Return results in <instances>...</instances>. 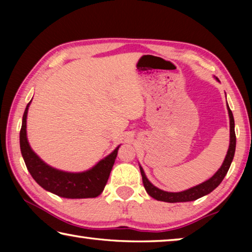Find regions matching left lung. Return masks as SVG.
Segmentation results:
<instances>
[{
  "label": "left lung",
  "mask_w": 252,
  "mask_h": 252,
  "mask_svg": "<svg viewBox=\"0 0 252 252\" xmlns=\"http://www.w3.org/2000/svg\"><path fill=\"white\" fill-rule=\"evenodd\" d=\"M228 112H229V118H230V146L228 149L227 156H225V159L223 161L221 168L215 173V176L209 179L206 182L201 183V185L195 186L191 188L189 190L182 191V192H167V191L158 189L152 183L148 180V178L144 174L143 169L140 167V171H141L142 176V181L143 186L146 188L147 192L149 195H151L152 198L157 200H160V201L164 202H186V201H193V200H197L199 198L203 197L208 193L212 192L213 190L218 187L221 181L223 180V178L227 174L228 170L230 168V164H231L234 151H236V133H234V119L231 110L228 106Z\"/></svg>",
  "instance_id": "8db88e82"
}]
</instances>
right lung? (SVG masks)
Returning a JSON list of instances; mask_svg holds the SVG:
<instances>
[{
  "mask_svg": "<svg viewBox=\"0 0 252 252\" xmlns=\"http://www.w3.org/2000/svg\"><path fill=\"white\" fill-rule=\"evenodd\" d=\"M29 102L24 111L22 126L20 131V147L29 172L34 180L59 197L69 199L95 198L100 195L108 182L111 170L116 161L119 147L92 169L85 172L70 173L60 171L44 163L29 146L27 138V114Z\"/></svg>",
  "mask_w": 252,
  "mask_h": 252,
  "instance_id": "add662e5",
  "label": "right lung"
}]
</instances>
